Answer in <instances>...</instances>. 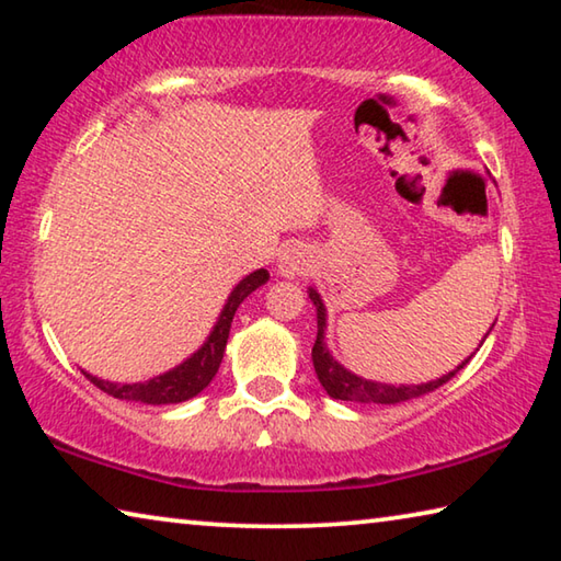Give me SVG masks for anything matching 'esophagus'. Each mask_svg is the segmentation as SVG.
Returning <instances> with one entry per match:
<instances>
[{
    "label": "esophagus",
    "mask_w": 561,
    "mask_h": 561,
    "mask_svg": "<svg viewBox=\"0 0 561 561\" xmlns=\"http://www.w3.org/2000/svg\"><path fill=\"white\" fill-rule=\"evenodd\" d=\"M314 270V252L304 244H289L287 250H282L277 260V272L282 277L294 279V277H307V274Z\"/></svg>",
    "instance_id": "34e87169"
}]
</instances>
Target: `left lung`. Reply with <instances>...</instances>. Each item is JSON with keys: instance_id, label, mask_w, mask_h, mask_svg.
Returning a JSON list of instances; mask_svg holds the SVG:
<instances>
[{"instance_id": "left-lung-1", "label": "left lung", "mask_w": 561, "mask_h": 561, "mask_svg": "<svg viewBox=\"0 0 561 561\" xmlns=\"http://www.w3.org/2000/svg\"><path fill=\"white\" fill-rule=\"evenodd\" d=\"M309 299L317 307V341H314V348H311V360H314V371H317L319 383L324 386V391L331 398H336V401L383 403V405L411 401V398L425 396V393L435 391V388H440L443 383H448L450 378L472 358V354H470L462 360V364L455 366L453 371L443 374L440 378H433V381H428V383H381V381H371V378L356 376L354 371H348L346 366H341L339 360L331 356V351L327 346V307H324V299H321V294L314 287H309ZM492 327H490V331H492ZM488 334L482 336L480 346L485 344Z\"/></svg>"}]
</instances>
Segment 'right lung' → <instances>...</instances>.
Returning <instances> with one entry per match:
<instances>
[{"label":"right lung","instance_id":"right-lung-1","mask_svg":"<svg viewBox=\"0 0 561 561\" xmlns=\"http://www.w3.org/2000/svg\"><path fill=\"white\" fill-rule=\"evenodd\" d=\"M267 279H270V272L257 270L237 282L234 289L230 291V297L225 301L220 317L215 321L210 336L205 339V344L197 348L193 356H187L183 364L170 368V371L148 378L144 383H113V381H103V378L93 376L89 371H81V374L87 376L93 386H99L103 393L121 398V401H136L146 405H168V403L190 401V398H195L197 393L210 386L217 368H220L237 307H240V304L250 297L254 289H260L262 284H267Z\"/></svg>","mask_w":561,"mask_h":561}]
</instances>
